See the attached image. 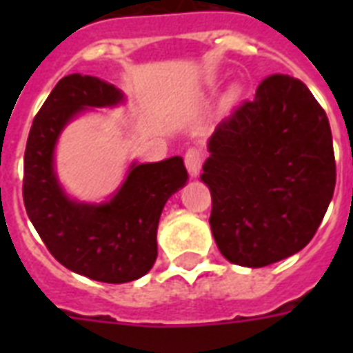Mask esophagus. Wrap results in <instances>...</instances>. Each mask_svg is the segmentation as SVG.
<instances>
[{
	"label": "esophagus",
	"instance_id": "34e87169",
	"mask_svg": "<svg viewBox=\"0 0 353 353\" xmlns=\"http://www.w3.org/2000/svg\"><path fill=\"white\" fill-rule=\"evenodd\" d=\"M203 165V154L199 148H188L185 154V166H187L190 177H198Z\"/></svg>",
	"mask_w": 353,
	"mask_h": 353
}]
</instances>
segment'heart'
Wrapping results in <instances>:
<instances>
[{"label":"heart","instance_id":"heart-1","mask_svg":"<svg viewBox=\"0 0 353 353\" xmlns=\"http://www.w3.org/2000/svg\"><path fill=\"white\" fill-rule=\"evenodd\" d=\"M238 93H240V90H238V88H231V90H229V93H227V101H234L236 97H238Z\"/></svg>","mask_w":353,"mask_h":353}]
</instances>
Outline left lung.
Wrapping results in <instances>:
<instances>
[{"mask_svg":"<svg viewBox=\"0 0 353 353\" xmlns=\"http://www.w3.org/2000/svg\"><path fill=\"white\" fill-rule=\"evenodd\" d=\"M207 148L209 223L229 262L263 268L310 243L334 198L335 157L328 117L304 82L268 77Z\"/></svg>","mask_w":353,"mask_h":353,"instance_id":"left-lung-1","label":"left lung"}]
</instances>
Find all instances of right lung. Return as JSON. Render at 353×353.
Listing matches in <instances>:
<instances>
[{
  "label": "right lung",
  "instance_id": "obj_1",
  "mask_svg": "<svg viewBox=\"0 0 353 353\" xmlns=\"http://www.w3.org/2000/svg\"><path fill=\"white\" fill-rule=\"evenodd\" d=\"M119 88L90 74L63 77L32 121L23 157V203L49 252L73 273L124 284L148 273L157 258V225L172 194L187 185L183 157L133 161L121 187L102 203L69 198L54 150L63 128L93 108L119 106Z\"/></svg>",
  "mask_w": 353,
  "mask_h": 353
}]
</instances>
